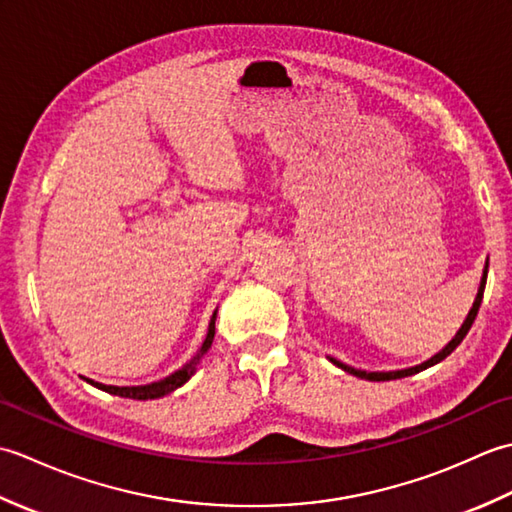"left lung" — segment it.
I'll list each match as a JSON object with an SVG mask.
<instances>
[{
	"label": "left lung",
	"mask_w": 512,
	"mask_h": 512,
	"mask_svg": "<svg viewBox=\"0 0 512 512\" xmlns=\"http://www.w3.org/2000/svg\"><path fill=\"white\" fill-rule=\"evenodd\" d=\"M486 275H488V262H486V268H484V277H482V284H480V290H477V297H475V303H473V308H471V312H469V317H466V321H464V325L460 328V332L455 334V339L444 347V350L440 352V354H436L433 358H429L427 363H422V365H416V367H409V369H400V372H363V369H354V367H350V365H343V363H339V361H334V358H330V361L336 365V367H341V369H345L347 374H354V376H358V378H365V380H394V378H405V376H411V374H418V372H422V369H427V367H431V365H436V363H440V361H444V358H447L455 347H458L462 341H464V336L469 334V330H471V325H473V321H475V317H477V310H480V306H482V297H484V286H486Z\"/></svg>",
	"instance_id": "obj_1"
}]
</instances>
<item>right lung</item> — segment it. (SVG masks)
I'll return each instance as SVG.
<instances>
[{
    "label": "right lung",
    "mask_w": 512,
    "mask_h": 512,
    "mask_svg": "<svg viewBox=\"0 0 512 512\" xmlns=\"http://www.w3.org/2000/svg\"><path fill=\"white\" fill-rule=\"evenodd\" d=\"M213 336H215V314H213V319H211V323H209V334H206V341L202 343V350H200V354H195V356L191 358V361H189L187 365H184L182 369H178V372H173V374H171V376H167V378L158 380V383L140 385V387H114V385H101V383H94V380H90V378H85V380H88L90 385H94V387H99V389L107 391V394L123 396V398L151 400V398L167 396V394H171L173 389L182 387V385L187 383V380L193 376V372H195V365L200 363L202 354L211 347V343H213Z\"/></svg>",
    "instance_id": "1"
}]
</instances>
